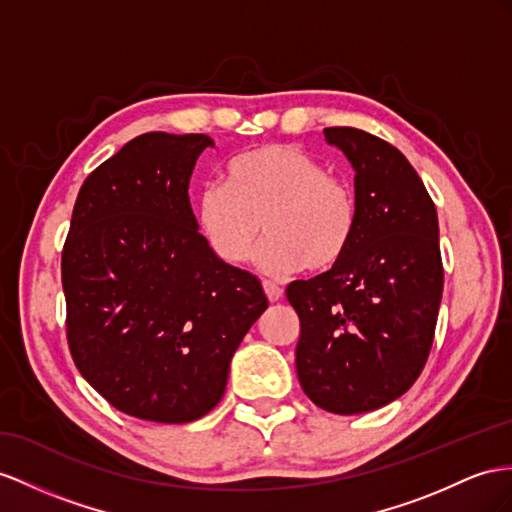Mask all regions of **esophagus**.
<instances>
[{
	"label": "esophagus",
	"mask_w": 512,
	"mask_h": 512,
	"mask_svg": "<svg viewBox=\"0 0 512 512\" xmlns=\"http://www.w3.org/2000/svg\"><path fill=\"white\" fill-rule=\"evenodd\" d=\"M264 292H266L270 303H277V300L283 296V290L274 281H264Z\"/></svg>",
	"instance_id": "34e87169"
}]
</instances>
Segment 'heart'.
I'll list each match as a JSON object with an SVG mask.
<instances>
[{"label": "heart", "instance_id": "1", "mask_svg": "<svg viewBox=\"0 0 512 512\" xmlns=\"http://www.w3.org/2000/svg\"><path fill=\"white\" fill-rule=\"evenodd\" d=\"M196 229L227 266L255 255L270 277L300 268L324 272L342 261L359 229V205L348 181L326 173L311 153L268 144L227 166L225 186H205L196 199Z\"/></svg>", "mask_w": 512, "mask_h": 512}]
</instances>
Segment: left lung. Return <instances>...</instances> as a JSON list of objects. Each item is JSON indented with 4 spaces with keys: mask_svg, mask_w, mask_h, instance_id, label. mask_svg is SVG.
<instances>
[{
    "mask_svg": "<svg viewBox=\"0 0 512 512\" xmlns=\"http://www.w3.org/2000/svg\"><path fill=\"white\" fill-rule=\"evenodd\" d=\"M324 138L355 168L357 238L335 268L285 294L300 320V387L320 409L355 415L400 398L424 370L443 292L439 222L393 144L355 127Z\"/></svg>",
    "mask_w": 512,
    "mask_h": 512,
    "instance_id": "left-lung-1",
    "label": "left lung"
}]
</instances>
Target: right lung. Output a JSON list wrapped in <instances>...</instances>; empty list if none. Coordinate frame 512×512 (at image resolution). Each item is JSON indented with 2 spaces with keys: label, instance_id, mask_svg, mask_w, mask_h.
Segmentation results:
<instances>
[{
  "label": "right lung",
  "instance_id": "add662e5",
  "mask_svg": "<svg viewBox=\"0 0 512 512\" xmlns=\"http://www.w3.org/2000/svg\"><path fill=\"white\" fill-rule=\"evenodd\" d=\"M205 134L151 131L84 181L62 248L75 368L114 409L160 424L207 415L268 298L196 229L190 175Z\"/></svg>",
  "mask_w": 512,
  "mask_h": 512
}]
</instances>
